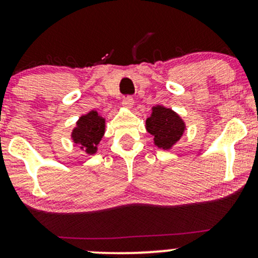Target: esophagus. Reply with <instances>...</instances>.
Returning <instances> with one entry per match:
<instances>
[{
  "mask_svg": "<svg viewBox=\"0 0 258 258\" xmlns=\"http://www.w3.org/2000/svg\"><path fill=\"white\" fill-rule=\"evenodd\" d=\"M122 105L125 106V108H132V106H133V98H132V96L123 97Z\"/></svg>",
  "mask_w": 258,
  "mask_h": 258,
  "instance_id": "obj_1",
  "label": "esophagus"
}]
</instances>
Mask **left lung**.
I'll return each instance as SVG.
<instances>
[{"mask_svg":"<svg viewBox=\"0 0 258 258\" xmlns=\"http://www.w3.org/2000/svg\"><path fill=\"white\" fill-rule=\"evenodd\" d=\"M147 131L154 137L158 148L167 150L182 137L185 125L179 115L162 105L154 106L152 116L146 121Z\"/></svg>","mask_w":258,"mask_h":258,"instance_id":"left-lung-1","label":"left lung"}]
</instances>
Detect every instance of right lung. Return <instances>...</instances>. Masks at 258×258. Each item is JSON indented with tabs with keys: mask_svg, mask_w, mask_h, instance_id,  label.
Masks as SVG:
<instances>
[{
	"mask_svg": "<svg viewBox=\"0 0 258 258\" xmlns=\"http://www.w3.org/2000/svg\"><path fill=\"white\" fill-rule=\"evenodd\" d=\"M72 133L73 141L80 144L87 154L96 153L97 146L104 135L105 120L93 110L80 117Z\"/></svg>",
	"mask_w": 258,
	"mask_h": 258,
	"instance_id": "obj_1",
	"label": "right lung"
}]
</instances>
